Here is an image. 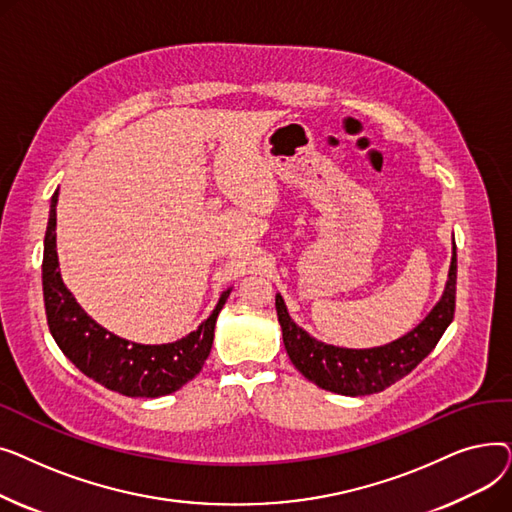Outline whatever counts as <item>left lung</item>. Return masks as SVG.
Listing matches in <instances>:
<instances>
[{"mask_svg": "<svg viewBox=\"0 0 512 512\" xmlns=\"http://www.w3.org/2000/svg\"><path fill=\"white\" fill-rule=\"evenodd\" d=\"M452 251L448 282L440 303L407 336L378 348H361V351H357V348H338L311 338L290 319L284 299L278 294L276 311L292 365L319 388L344 396L382 392L400 378H405L434 351L454 317L456 247Z\"/></svg>", "mask_w": 512, "mask_h": 512, "instance_id": "1", "label": "left lung"}]
</instances>
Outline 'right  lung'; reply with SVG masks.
<instances>
[{
  "label": "right lung",
  "mask_w": 512,
  "mask_h": 512,
  "mask_svg": "<svg viewBox=\"0 0 512 512\" xmlns=\"http://www.w3.org/2000/svg\"><path fill=\"white\" fill-rule=\"evenodd\" d=\"M56 203L58 191L51 197L45 232L43 301L49 332L60 351L89 378L124 396L157 398L191 382L209 357L215 319L230 290L222 294L203 324L178 342L147 346L122 340L97 326L62 282L56 251Z\"/></svg>",
  "instance_id": "right-lung-1"
}]
</instances>
